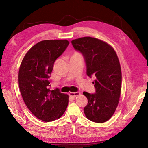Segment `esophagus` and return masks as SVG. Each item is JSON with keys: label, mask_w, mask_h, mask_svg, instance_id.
Listing matches in <instances>:
<instances>
[{"label": "esophagus", "mask_w": 148, "mask_h": 148, "mask_svg": "<svg viewBox=\"0 0 148 148\" xmlns=\"http://www.w3.org/2000/svg\"><path fill=\"white\" fill-rule=\"evenodd\" d=\"M81 94L80 92H70L69 93V95H70V97H72V98H75V97H76L77 96H79Z\"/></svg>", "instance_id": "1"}]
</instances>
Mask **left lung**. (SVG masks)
Segmentation results:
<instances>
[{
  "instance_id": "8db88e82",
  "label": "left lung",
  "mask_w": 148,
  "mask_h": 148,
  "mask_svg": "<svg viewBox=\"0 0 148 148\" xmlns=\"http://www.w3.org/2000/svg\"><path fill=\"white\" fill-rule=\"evenodd\" d=\"M71 43L83 56L87 76L96 77L93 82L95 93L83 92L88 99L84 114L93 122H106L114 114L120 97L121 71L118 56L108 43L94 37H81Z\"/></svg>"
}]
</instances>
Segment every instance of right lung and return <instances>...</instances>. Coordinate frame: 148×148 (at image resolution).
<instances>
[{"instance_id": "add662e5", "label": "right lung", "mask_w": 148, "mask_h": 148, "mask_svg": "<svg viewBox=\"0 0 148 148\" xmlns=\"http://www.w3.org/2000/svg\"><path fill=\"white\" fill-rule=\"evenodd\" d=\"M69 45L67 40H45L30 49L19 70L18 83L24 102L36 118L56 120L64 114L69 96L59 89L50 90V74L55 60Z\"/></svg>"}]
</instances>
